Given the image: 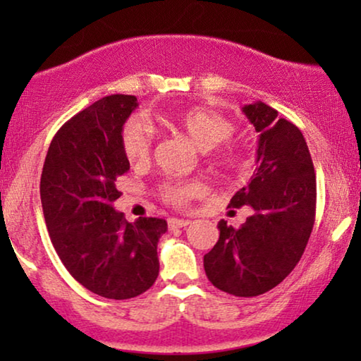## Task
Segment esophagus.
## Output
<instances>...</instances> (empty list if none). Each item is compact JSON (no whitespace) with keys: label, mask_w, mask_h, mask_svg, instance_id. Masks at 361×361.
Wrapping results in <instances>:
<instances>
[{"label":"esophagus","mask_w":361,"mask_h":361,"mask_svg":"<svg viewBox=\"0 0 361 361\" xmlns=\"http://www.w3.org/2000/svg\"><path fill=\"white\" fill-rule=\"evenodd\" d=\"M190 224V220H184V219H169L167 220V225L169 228H184Z\"/></svg>","instance_id":"esophagus-1"}]
</instances>
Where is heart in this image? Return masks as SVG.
Wrapping results in <instances>:
<instances>
[{
	"label": "heart",
	"instance_id": "1",
	"mask_svg": "<svg viewBox=\"0 0 361 361\" xmlns=\"http://www.w3.org/2000/svg\"><path fill=\"white\" fill-rule=\"evenodd\" d=\"M171 130L189 140L197 149L209 152L221 142L230 140L235 133V125L220 113L207 108H189L169 121ZM121 146L126 159L133 166L147 164L152 151V133L149 126L140 118H131L123 128ZM221 166L233 167L238 164V152L235 147H225L220 152ZM205 184L200 180H167L159 187L164 202L174 207H187L197 197L204 195Z\"/></svg>",
	"mask_w": 361,
	"mask_h": 361
}]
</instances>
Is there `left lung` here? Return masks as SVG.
<instances>
[{
  "label": "left lung",
  "mask_w": 361,
  "mask_h": 361,
  "mask_svg": "<svg viewBox=\"0 0 361 361\" xmlns=\"http://www.w3.org/2000/svg\"><path fill=\"white\" fill-rule=\"evenodd\" d=\"M259 135L256 172L230 205H250L240 228L219 221L220 238L204 256L207 278L238 298L276 288L299 263L315 221V171L307 142L293 123L263 102L243 106Z\"/></svg>",
  "instance_id": "8db88e82"
}]
</instances>
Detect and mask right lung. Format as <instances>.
<instances>
[{
    "mask_svg": "<svg viewBox=\"0 0 361 361\" xmlns=\"http://www.w3.org/2000/svg\"><path fill=\"white\" fill-rule=\"evenodd\" d=\"M137 106L133 95H110L72 116L49 146L41 202L59 258L83 288L106 299H131L159 274L162 219L130 224L113 202L116 179L130 171L123 125Z\"/></svg>",
    "mask_w": 361,
    "mask_h": 361,
    "instance_id": "add662e5",
    "label": "right lung"
}]
</instances>
